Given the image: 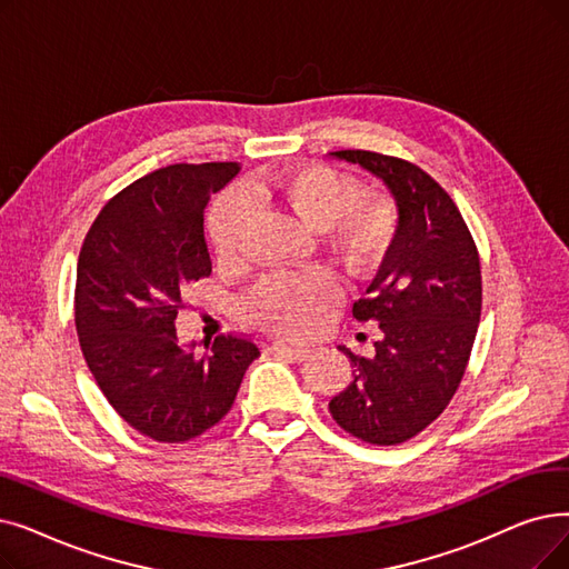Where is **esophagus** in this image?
Segmentation results:
<instances>
[{
	"mask_svg": "<svg viewBox=\"0 0 569 569\" xmlns=\"http://www.w3.org/2000/svg\"><path fill=\"white\" fill-rule=\"evenodd\" d=\"M271 349H274L281 356H286V358H290V360H295V362L307 360L309 353H311L307 346H290V343H283V341H274V346H271Z\"/></svg>",
	"mask_w": 569,
	"mask_h": 569,
	"instance_id": "obj_1",
	"label": "esophagus"
}]
</instances>
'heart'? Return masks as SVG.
Instances as JSON below:
<instances>
[{
    "mask_svg": "<svg viewBox=\"0 0 569 569\" xmlns=\"http://www.w3.org/2000/svg\"><path fill=\"white\" fill-rule=\"evenodd\" d=\"M251 204L279 207L311 230H323L332 258L351 274L375 269L390 251L398 213L381 197H360L349 177L326 164H295L256 174L241 192L220 197L209 218V237L223 262L241 258L251 232ZM339 298V286L326 269L302 274H269L241 300V318L256 328L305 337Z\"/></svg>",
    "mask_w": 569,
    "mask_h": 569,
    "instance_id": "b5f03b06",
    "label": "heart"
}]
</instances>
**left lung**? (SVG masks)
I'll return each instance as SVG.
<instances>
[{
  "mask_svg": "<svg viewBox=\"0 0 569 569\" xmlns=\"http://www.w3.org/2000/svg\"><path fill=\"white\" fill-rule=\"evenodd\" d=\"M390 190L398 232L356 320H377L375 358L353 356V379L330 400L349 435L392 447L426 430L447 409L472 353L481 318V267L472 234L449 197L421 167L372 151H335Z\"/></svg>",
  "mask_w": 569,
  "mask_h": 569,
  "instance_id": "1",
  "label": "left lung"
}]
</instances>
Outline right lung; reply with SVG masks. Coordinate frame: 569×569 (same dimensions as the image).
I'll use <instances>...</instances> for the list:
<instances>
[{"mask_svg":"<svg viewBox=\"0 0 569 569\" xmlns=\"http://www.w3.org/2000/svg\"><path fill=\"white\" fill-rule=\"evenodd\" d=\"M239 162L169 164L107 202L77 267V332L90 372L118 416L143 437L188 441L237 398L258 346L220 335L194 356L174 320L188 283L211 274L204 209Z\"/></svg>","mask_w":569,"mask_h":569,"instance_id":"1","label":"right lung"}]
</instances>
